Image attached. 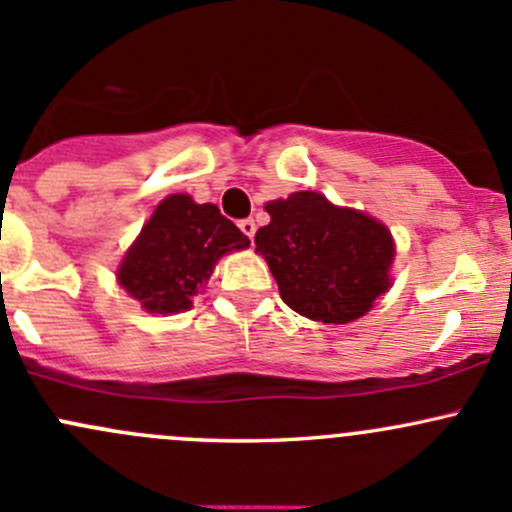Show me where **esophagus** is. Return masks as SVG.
Listing matches in <instances>:
<instances>
[{
    "label": "esophagus",
    "instance_id": "34e87169",
    "mask_svg": "<svg viewBox=\"0 0 512 512\" xmlns=\"http://www.w3.org/2000/svg\"><path fill=\"white\" fill-rule=\"evenodd\" d=\"M239 229L244 231V234L249 236L251 241H254V234H256V221L254 219H241L239 221Z\"/></svg>",
    "mask_w": 512,
    "mask_h": 512
}]
</instances>
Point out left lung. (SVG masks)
Wrapping results in <instances>:
<instances>
[{"instance_id": "1", "label": "left lung", "mask_w": 512, "mask_h": 512, "mask_svg": "<svg viewBox=\"0 0 512 512\" xmlns=\"http://www.w3.org/2000/svg\"><path fill=\"white\" fill-rule=\"evenodd\" d=\"M271 224L256 231L283 303L318 323H350L389 288L394 244L387 226L337 209L323 194L295 192L266 204Z\"/></svg>"}]
</instances>
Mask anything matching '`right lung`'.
<instances>
[{
  "instance_id": "1",
  "label": "right lung",
  "mask_w": 512,
  "mask_h": 512,
  "mask_svg": "<svg viewBox=\"0 0 512 512\" xmlns=\"http://www.w3.org/2000/svg\"><path fill=\"white\" fill-rule=\"evenodd\" d=\"M251 241L214 204H194L187 194H172L142 226L125 256L120 286L150 313L192 308V295L209 281L219 256L246 249Z\"/></svg>"
}]
</instances>
